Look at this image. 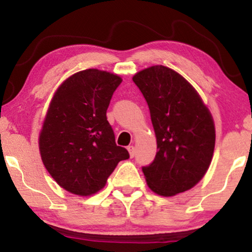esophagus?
<instances>
[{"mask_svg": "<svg viewBox=\"0 0 252 252\" xmlns=\"http://www.w3.org/2000/svg\"><path fill=\"white\" fill-rule=\"evenodd\" d=\"M128 152H129V156H130V158L135 157V147H134V146H129Z\"/></svg>", "mask_w": 252, "mask_h": 252, "instance_id": "obj_1", "label": "esophagus"}]
</instances>
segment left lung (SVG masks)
Listing matches in <instances>:
<instances>
[{
  "label": "left lung",
  "mask_w": 252,
  "mask_h": 252,
  "mask_svg": "<svg viewBox=\"0 0 252 252\" xmlns=\"http://www.w3.org/2000/svg\"><path fill=\"white\" fill-rule=\"evenodd\" d=\"M147 101L157 137V156L142 167L149 189L175 196L206 175L215 146L214 121L197 91L181 74L153 65L132 76Z\"/></svg>",
  "instance_id": "8db88e82"
}]
</instances>
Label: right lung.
<instances>
[{"label": "right lung", "instance_id": "1", "mask_svg": "<svg viewBox=\"0 0 252 252\" xmlns=\"http://www.w3.org/2000/svg\"><path fill=\"white\" fill-rule=\"evenodd\" d=\"M122 77L99 69L69 76L57 88L39 134L43 164L56 183L79 196L106 184L121 160L129 158L115 142L106 110Z\"/></svg>", "mask_w": 252, "mask_h": 252}]
</instances>
